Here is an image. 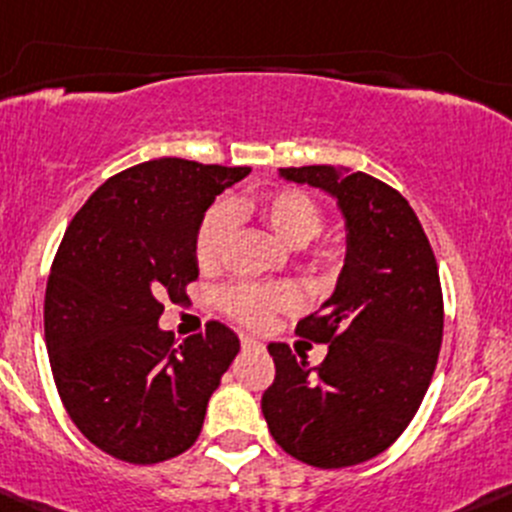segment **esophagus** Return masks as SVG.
<instances>
[{
  "mask_svg": "<svg viewBox=\"0 0 512 512\" xmlns=\"http://www.w3.org/2000/svg\"><path fill=\"white\" fill-rule=\"evenodd\" d=\"M241 347H244V350H261V342L256 340V337H249V335H241Z\"/></svg>",
  "mask_w": 512,
  "mask_h": 512,
  "instance_id": "34e87169",
  "label": "esophagus"
}]
</instances>
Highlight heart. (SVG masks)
<instances>
[{
    "instance_id": "b5f03b06",
    "label": "heart",
    "mask_w": 512,
    "mask_h": 512,
    "mask_svg": "<svg viewBox=\"0 0 512 512\" xmlns=\"http://www.w3.org/2000/svg\"><path fill=\"white\" fill-rule=\"evenodd\" d=\"M251 214L261 221L283 246L305 251V244L320 234L325 212L315 197L298 187H273L246 202H217L204 212L194 231V261L199 268H217L229 246L236 214ZM310 266L318 271L335 273L345 249L340 241L328 239L305 251ZM219 303L236 323L261 328L278 310H291L298 305V295L286 283H231L219 293Z\"/></svg>"
}]
</instances>
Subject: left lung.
Segmentation results:
<instances>
[{
	"mask_svg": "<svg viewBox=\"0 0 512 512\" xmlns=\"http://www.w3.org/2000/svg\"><path fill=\"white\" fill-rule=\"evenodd\" d=\"M291 182L330 192L347 224V258L335 293L295 328L328 345L308 367L271 342L276 377L263 392L268 431L315 468L379 456L421 407L444 337L439 266L419 217L382 179L350 167H283Z\"/></svg>",
	"mask_w": 512,
	"mask_h": 512,
	"instance_id": "1",
	"label": "left lung"
}]
</instances>
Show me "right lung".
Masks as SVG:
<instances>
[{
  "mask_svg": "<svg viewBox=\"0 0 512 512\" xmlns=\"http://www.w3.org/2000/svg\"><path fill=\"white\" fill-rule=\"evenodd\" d=\"M251 167L160 157L118 172L76 212L51 263L44 337L73 424L125 463L167 461L197 441L239 337L209 320L179 342L162 300L197 281L194 231Z\"/></svg>",
  "mask_w": 512,
  "mask_h": 512,
  "instance_id": "add662e5",
  "label": "right lung"
}]
</instances>
